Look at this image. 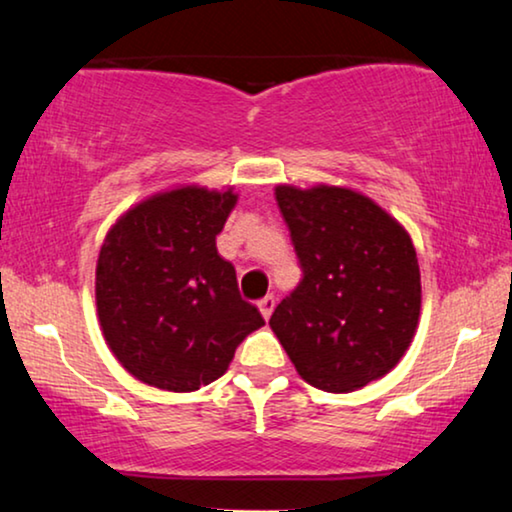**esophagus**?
Instances as JSON below:
<instances>
[{
	"instance_id": "34e87169",
	"label": "esophagus",
	"mask_w": 512,
	"mask_h": 512,
	"mask_svg": "<svg viewBox=\"0 0 512 512\" xmlns=\"http://www.w3.org/2000/svg\"><path fill=\"white\" fill-rule=\"evenodd\" d=\"M257 306H260V313L264 316V320H269V316L271 313H274V306H276V299L271 297V295H267V297H262L260 302H257Z\"/></svg>"
}]
</instances>
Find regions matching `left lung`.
Instances as JSON below:
<instances>
[{"instance_id":"8db88e82","label":"left lung","mask_w":512,"mask_h":512,"mask_svg":"<svg viewBox=\"0 0 512 512\" xmlns=\"http://www.w3.org/2000/svg\"><path fill=\"white\" fill-rule=\"evenodd\" d=\"M302 281L269 325L299 377L349 393L391 372L421 311L412 238L386 210L344 187H276Z\"/></svg>"}]
</instances>
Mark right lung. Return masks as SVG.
Returning <instances> with one entry per match:
<instances>
[{
    "label": "right lung",
    "instance_id": "1",
    "mask_svg": "<svg viewBox=\"0 0 512 512\" xmlns=\"http://www.w3.org/2000/svg\"><path fill=\"white\" fill-rule=\"evenodd\" d=\"M236 194L180 187L138 203L109 229L95 269L102 335L135 379L189 393L227 372L264 325L238 292L215 236Z\"/></svg>",
    "mask_w": 512,
    "mask_h": 512
}]
</instances>
